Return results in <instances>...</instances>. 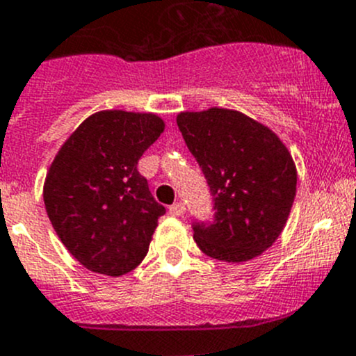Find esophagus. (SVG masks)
I'll list each match as a JSON object with an SVG mask.
<instances>
[{
	"label": "esophagus",
	"instance_id": "esophagus-1",
	"mask_svg": "<svg viewBox=\"0 0 356 356\" xmlns=\"http://www.w3.org/2000/svg\"><path fill=\"white\" fill-rule=\"evenodd\" d=\"M168 212H170V216H174V217L184 216V212H186L184 203H174V205H172L170 209H168Z\"/></svg>",
	"mask_w": 356,
	"mask_h": 356
}]
</instances>
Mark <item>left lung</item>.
<instances>
[{
  "label": "left lung",
  "instance_id": "left-lung-1",
  "mask_svg": "<svg viewBox=\"0 0 356 356\" xmlns=\"http://www.w3.org/2000/svg\"><path fill=\"white\" fill-rule=\"evenodd\" d=\"M186 146L213 196L212 222L193 224L203 254L245 262L277 241L291 213L298 170L280 137L233 109L177 115Z\"/></svg>",
  "mask_w": 356,
  "mask_h": 356
}]
</instances>
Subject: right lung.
Returning a JSON list of instances; mask_svg holds the SVG:
<instances>
[{
  "mask_svg": "<svg viewBox=\"0 0 356 356\" xmlns=\"http://www.w3.org/2000/svg\"><path fill=\"white\" fill-rule=\"evenodd\" d=\"M163 130L153 113L108 109L88 116L55 154L43 186L44 209L86 270L122 277L146 257L165 207L137 163Z\"/></svg>",
  "mask_w": 356,
  "mask_h": 356,
  "instance_id": "1",
  "label": "right lung"
}]
</instances>
